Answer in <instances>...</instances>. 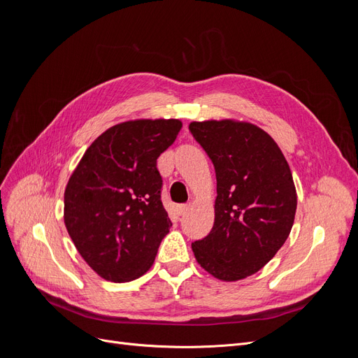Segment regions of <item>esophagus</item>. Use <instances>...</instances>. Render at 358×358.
I'll return each mask as SVG.
<instances>
[{"instance_id": "34e87169", "label": "esophagus", "mask_w": 358, "mask_h": 358, "mask_svg": "<svg viewBox=\"0 0 358 358\" xmlns=\"http://www.w3.org/2000/svg\"><path fill=\"white\" fill-rule=\"evenodd\" d=\"M188 210H189V204H180V206H178V215H180V216L187 215Z\"/></svg>"}]
</instances>
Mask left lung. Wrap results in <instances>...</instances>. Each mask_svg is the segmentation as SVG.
I'll return each instance as SVG.
<instances>
[{"label": "left lung", "instance_id": "1", "mask_svg": "<svg viewBox=\"0 0 358 358\" xmlns=\"http://www.w3.org/2000/svg\"><path fill=\"white\" fill-rule=\"evenodd\" d=\"M189 131L213 162L215 222L196 241L199 264L221 280H239L275 257L294 224L297 194L275 140L249 122H191Z\"/></svg>", "mask_w": 358, "mask_h": 358}]
</instances>
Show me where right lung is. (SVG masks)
<instances>
[{
	"instance_id": "add662e5",
	"label": "right lung",
	"mask_w": 358,
	"mask_h": 358,
	"mask_svg": "<svg viewBox=\"0 0 358 358\" xmlns=\"http://www.w3.org/2000/svg\"><path fill=\"white\" fill-rule=\"evenodd\" d=\"M182 128L178 119L117 124L86 149L64 192V222L82 258L112 282L154 264L171 221L157 159Z\"/></svg>"
}]
</instances>
